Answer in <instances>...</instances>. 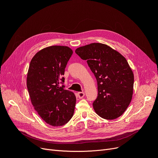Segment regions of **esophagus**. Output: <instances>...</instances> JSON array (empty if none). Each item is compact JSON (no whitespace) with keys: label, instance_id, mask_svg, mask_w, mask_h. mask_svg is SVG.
<instances>
[{"label":"esophagus","instance_id":"obj_1","mask_svg":"<svg viewBox=\"0 0 158 158\" xmlns=\"http://www.w3.org/2000/svg\"><path fill=\"white\" fill-rule=\"evenodd\" d=\"M78 98H79L80 99H82V98H83L84 97L85 94H84V92H78Z\"/></svg>","mask_w":158,"mask_h":158}]
</instances>
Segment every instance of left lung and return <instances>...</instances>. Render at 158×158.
Returning <instances> with one entry per match:
<instances>
[{"instance_id":"8db88e82","label":"left lung","mask_w":158,"mask_h":158,"mask_svg":"<svg viewBox=\"0 0 158 158\" xmlns=\"http://www.w3.org/2000/svg\"><path fill=\"white\" fill-rule=\"evenodd\" d=\"M96 78L98 94L93 107L99 117L113 120L124 113L133 93L134 74L127 59L107 45L94 43L76 49Z\"/></svg>"}]
</instances>
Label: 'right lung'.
I'll list each match as a JSON object with an SVG mask.
<instances>
[{
	"label": "right lung",
	"instance_id": "right-lung-1",
	"mask_svg": "<svg viewBox=\"0 0 158 158\" xmlns=\"http://www.w3.org/2000/svg\"><path fill=\"white\" fill-rule=\"evenodd\" d=\"M73 52L66 46L54 45L37 52L28 69L27 88L31 103L43 120L53 127L63 126L73 117L76 99L64 89L65 68Z\"/></svg>",
	"mask_w": 158,
	"mask_h": 158
}]
</instances>
